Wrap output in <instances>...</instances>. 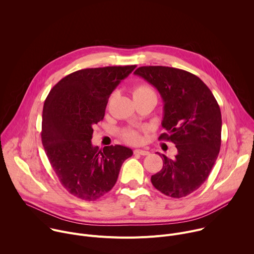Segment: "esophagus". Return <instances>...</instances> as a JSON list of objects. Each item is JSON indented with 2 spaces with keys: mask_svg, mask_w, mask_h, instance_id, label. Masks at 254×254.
Wrapping results in <instances>:
<instances>
[{
  "mask_svg": "<svg viewBox=\"0 0 254 254\" xmlns=\"http://www.w3.org/2000/svg\"><path fill=\"white\" fill-rule=\"evenodd\" d=\"M134 155H140V156H148L150 154L149 151L147 150H140V149H136L133 151Z\"/></svg>",
  "mask_w": 254,
  "mask_h": 254,
  "instance_id": "esophagus-1",
  "label": "esophagus"
}]
</instances>
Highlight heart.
<instances>
[{"label": "heart", "mask_w": 254, "mask_h": 254, "mask_svg": "<svg viewBox=\"0 0 254 254\" xmlns=\"http://www.w3.org/2000/svg\"><path fill=\"white\" fill-rule=\"evenodd\" d=\"M150 93H155L153 91V89L148 86V85H144V84H139V85H136L133 90H132V95H133V98L135 97H139V96H142V95H146V94H150ZM124 136L125 138L129 141V142H132V143H136L139 141V134L137 131L135 130H128V131H126L124 133Z\"/></svg>", "instance_id": "1"}]
</instances>
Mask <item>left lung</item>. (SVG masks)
I'll return each instance as SVG.
<instances>
[{
    "instance_id": "obj_1",
    "label": "left lung",
    "mask_w": 254,
    "mask_h": 254,
    "mask_svg": "<svg viewBox=\"0 0 254 254\" xmlns=\"http://www.w3.org/2000/svg\"><path fill=\"white\" fill-rule=\"evenodd\" d=\"M133 73L160 92L164 102L159 139L176 144L177 155L162 157V170L151 178L154 187L172 198L196 191L210 175L221 147L220 107L208 86L188 71L168 66H141Z\"/></svg>"
}]
</instances>
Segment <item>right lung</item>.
Returning <instances> with one entry per match:
<instances>
[{"instance_id":"right-lung-1","label":"right lung","mask_w":254,"mask_h":254,"mask_svg":"<svg viewBox=\"0 0 254 254\" xmlns=\"http://www.w3.org/2000/svg\"><path fill=\"white\" fill-rule=\"evenodd\" d=\"M136 65L86 68L73 72L50 90L42 115V143L61 185L79 199L93 201L110 192L123 163L132 156L127 147L102 151L91 143L92 127L104 118L112 92Z\"/></svg>"}]
</instances>
